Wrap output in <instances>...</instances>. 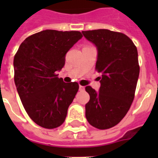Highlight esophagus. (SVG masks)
Listing matches in <instances>:
<instances>
[{
  "mask_svg": "<svg viewBox=\"0 0 158 158\" xmlns=\"http://www.w3.org/2000/svg\"><path fill=\"white\" fill-rule=\"evenodd\" d=\"M84 89H85V87L79 85V91H84Z\"/></svg>",
  "mask_w": 158,
  "mask_h": 158,
  "instance_id": "34e87169",
  "label": "esophagus"
}]
</instances>
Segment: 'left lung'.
<instances>
[{"label":"left lung","instance_id":"left-lung-1","mask_svg":"<svg viewBox=\"0 0 158 158\" xmlns=\"http://www.w3.org/2000/svg\"><path fill=\"white\" fill-rule=\"evenodd\" d=\"M82 33L96 47V69L102 74L98 92L85 88L90 96L85 115L94 127L106 130L125 117L133 102L139 75L137 48L124 33L108 29Z\"/></svg>","mask_w":158,"mask_h":158}]
</instances>
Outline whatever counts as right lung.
<instances>
[{
	"label": "right lung",
	"mask_w": 158,
	"mask_h": 158,
	"mask_svg": "<svg viewBox=\"0 0 158 158\" xmlns=\"http://www.w3.org/2000/svg\"><path fill=\"white\" fill-rule=\"evenodd\" d=\"M82 37L79 31H41L26 38L15 56L19 96L29 117L42 127L62 125L79 90L78 83H64L56 73L64 67L65 55Z\"/></svg>",
	"instance_id": "right-lung-1"
}]
</instances>
